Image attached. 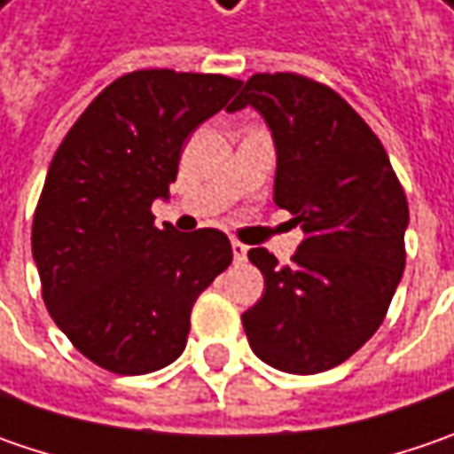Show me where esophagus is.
<instances>
[{"label":"esophagus","mask_w":454,"mask_h":454,"mask_svg":"<svg viewBox=\"0 0 454 454\" xmlns=\"http://www.w3.org/2000/svg\"><path fill=\"white\" fill-rule=\"evenodd\" d=\"M231 248H233V259L236 262H244L248 254V247L247 244H241V241H231Z\"/></svg>","instance_id":"34e87169"}]
</instances>
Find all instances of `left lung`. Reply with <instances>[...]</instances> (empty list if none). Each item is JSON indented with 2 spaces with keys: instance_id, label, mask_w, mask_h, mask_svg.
<instances>
[{
  "instance_id": "1",
  "label": "left lung",
  "mask_w": 454,
  "mask_h": 454,
  "mask_svg": "<svg viewBox=\"0 0 454 454\" xmlns=\"http://www.w3.org/2000/svg\"><path fill=\"white\" fill-rule=\"evenodd\" d=\"M247 106L274 139V203L307 236L292 264L248 251L264 294L241 323L264 364L320 373L384 323L406 262V195L379 137L333 89L294 73H256L228 111Z\"/></svg>"
}]
</instances>
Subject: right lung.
<instances>
[{
	"label": "right lung",
	"instance_id": "add662e5",
	"mask_svg": "<svg viewBox=\"0 0 454 454\" xmlns=\"http://www.w3.org/2000/svg\"><path fill=\"white\" fill-rule=\"evenodd\" d=\"M241 81L137 70L101 90L50 162L32 259L50 317L89 361L119 376L169 365L190 309L233 259L226 233L157 228L183 145Z\"/></svg>",
	"mask_w": 454,
	"mask_h": 454
}]
</instances>
